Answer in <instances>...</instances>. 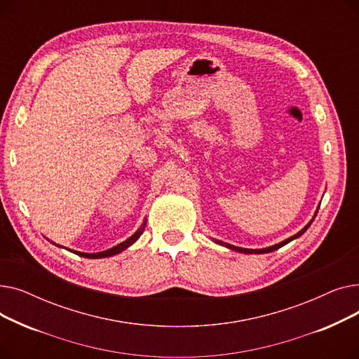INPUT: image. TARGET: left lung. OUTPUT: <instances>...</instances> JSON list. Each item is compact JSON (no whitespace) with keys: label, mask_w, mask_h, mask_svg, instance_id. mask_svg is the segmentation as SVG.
Returning <instances> with one entry per match:
<instances>
[{"label":"left lung","mask_w":359,"mask_h":359,"mask_svg":"<svg viewBox=\"0 0 359 359\" xmlns=\"http://www.w3.org/2000/svg\"><path fill=\"white\" fill-rule=\"evenodd\" d=\"M316 215H317V211H316V214H314V217H313V219L316 218ZM313 219L306 225V227L301 230V231H298L297 234H294L292 237H290V238H287V240H284V241H280V243H278V244H275V246H269V248H265V249H243V248H237V246H231V244H229V243H222V241H219V240H215V243H218V244H221V246H225V248H229V249H231V250H234V252H240V253H248V255H262V253H269V252H273V250H278L279 248H282V246H285V244H288L290 241H292V240H295V238H298L299 236H303L306 231H307V229L310 227L311 225V222H313Z\"/></svg>","instance_id":"obj_1"}]
</instances>
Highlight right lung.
<instances>
[{
    "label": "right lung",
    "instance_id": "obj_1",
    "mask_svg": "<svg viewBox=\"0 0 359 359\" xmlns=\"http://www.w3.org/2000/svg\"><path fill=\"white\" fill-rule=\"evenodd\" d=\"M144 229H145V221L142 222V225L141 227L132 234L128 240H125L123 243H119L118 246H115V248H111V249H107V250H104V252H99V253H81V252H72V253H75V255H79V256H81V257H88V259H100V257H109V256H113V255H118V253H121V252H123L125 249H128L129 246H132V244H134L138 238H140V236L144 233ZM60 248H62V246H60Z\"/></svg>",
    "mask_w": 359,
    "mask_h": 359
}]
</instances>
